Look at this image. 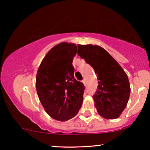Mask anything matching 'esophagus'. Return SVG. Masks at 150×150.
I'll list each match as a JSON object with an SVG mask.
<instances>
[{"label":"esophagus","mask_w":150,"mask_h":150,"mask_svg":"<svg viewBox=\"0 0 150 150\" xmlns=\"http://www.w3.org/2000/svg\"><path fill=\"white\" fill-rule=\"evenodd\" d=\"M82 82H83V84H84V85H85V84H86V80H85V79H83V80H82Z\"/></svg>","instance_id":"esophagus-1"}]
</instances>
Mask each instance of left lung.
Wrapping results in <instances>:
<instances>
[{"instance_id":"8db88e82","label":"left lung","mask_w":150,"mask_h":150,"mask_svg":"<svg viewBox=\"0 0 150 150\" xmlns=\"http://www.w3.org/2000/svg\"><path fill=\"white\" fill-rule=\"evenodd\" d=\"M77 54L94 68L97 89L93 95L98 113L107 119L119 117L130 97L128 77L121 66L106 50L99 46L77 45Z\"/></svg>"}]
</instances>
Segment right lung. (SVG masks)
Wrapping results in <instances>:
<instances>
[{
  "instance_id": "1",
  "label": "right lung",
  "mask_w": 150,
  "mask_h": 150,
  "mask_svg": "<svg viewBox=\"0 0 150 150\" xmlns=\"http://www.w3.org/2000/svg\"><path fill=\"white\" fill-rule=\"evenodd\" d=\"M76 53L75 44L61 43L48 52L38 69L36 88L39 100L56 120L71 119L82 106L85 86L74 77Z\"/></svg>"
}]
</instances>
